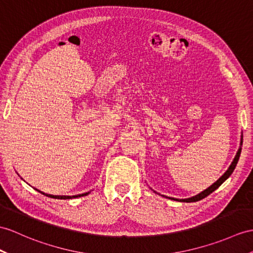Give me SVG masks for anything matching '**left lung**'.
Segmentation results:
<instances>
[{
    "label": "left lung",
    "instance_id": "obj_1",
    "mask_svg": "<svg viewBox=\"0 0 253 253\" xmlns=\"http://www.w3.org/2000/svg\"><path fill=\"white\" fill-rule=\"evenodd\" d=\"M240 152H242V148H239L238 149V152H237V155H236V157H235V159H234V161L232 162V164H231V166L229 168V169H227L225 173H224V175L222 176V177H220L219 178V180H217L215 181L211 187H209L208 189H206L205 191H203L202 193H200L199 195H196V196H193V198H191V199H186V200H176V201H179V202H187V203H191V202H196V201H200V200H202V199H205L206 196H208L209 194L211 193H212L214 190H217L221 184H222L227 178H229L231 175H232V173L234 171V169H235V168H236V165H237V162H238V160H239V157H240Z\"/></svg>",
    "mask_w": 253,
    "mask_h": 253
}]
</instances>
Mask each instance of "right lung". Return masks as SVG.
Returning a JSON list of instances; mask_svg holds the SVG:
<instances>
[{"label": "right lung", "mask_w": 253, "mask_h": 253, "mask_svg": "<svg viewBox=\"0 0 253 253\" xmlns=\"http://www.w3.org/2000/svg\"><path fill=\"white\" fill-rule=\"evenodd\" d=\"M39 192H41L40 190H38ZM42 194H44L46 196H49V198H52V199H59V200H70V199H74V198H80V196H84L89 194L88 193H84V194H78V195H73V196H64V195H51V194H45L44 192H41Z\"/></svg>", "instance_id": "obj_1"}]
</instances>
